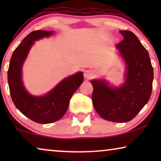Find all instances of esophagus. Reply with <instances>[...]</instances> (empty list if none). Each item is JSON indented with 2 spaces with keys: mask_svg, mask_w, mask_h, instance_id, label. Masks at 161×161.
Masks as SVG:
<instances>
[{
  "mask_svg": "<svg viewBox=\"0 0 161 161\" xmlns=\"http://www.w3.org/2000/svg\"><path fill=\"white\" fill-rule=\"evenodd\" d=\"M93 76V72L91 70H86L84 72V77L86 78H91Z\"/></svg>",
  "mask_w": 161,
  "mask_h": 161,
  "instance_id": "34e87169",
  "label": "esophagus"
}]
</instances>
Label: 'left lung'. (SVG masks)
I'll return each mask as SVG.
<instances>
[{"label":"left lung","instance_id":"left-lung-1","mask_svg":"<svg viewBox=\"0 0 161 161\" xmlns=\"http://www.w3.org/2000/svg\"><path fill=\"white\" fill-rule=\"evenodd\" d=\"M124 39L116 45L126 63L125 81L120 87L105 80H92L94 109L104 119L126 122L133 119L148 103L152 94L153 68L148 51L130 31H120Z\"/></svg>","mask_w":161,"mask_h":161}]
</instances>
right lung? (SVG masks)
Returning <instances> with one entry per match:
<instances>
[{"mask_svg": "<svg viewBox=\"0 0 161 161\" xmlns=\"http://www.w3.org/2000/svg\"><path fill=\"white\" fill-rule=\"evenodd\" d=\"M53 31H34L26 36L14 50L8 69V83L12 101L17 109L30 119L48 124L60 119L67 112L69 100L83 81L79 72L61 80L52 91L41 97L31 95L22 80V67L34 41L50 36Z\"/></svg>", "mask_w": 161, "mask_h": 161, "instance_id": "add662e5", "label": "right lung"}]
</instances>
